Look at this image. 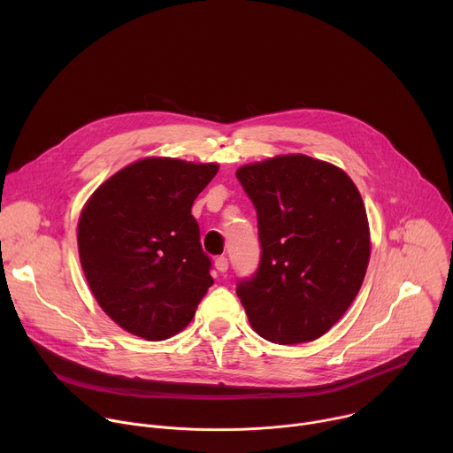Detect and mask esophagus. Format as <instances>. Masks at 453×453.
<instances>
[{
    "instance_id": "34e87169",
    "label": "esophagus",
    "mask_w": 453,
    "mask_h": 453,
    "mask_svg": "<svg viewBox=\"0 0 453 453\" xmlns=\"http://www.w3.org/2000/svg\"><path fill=\"white\" fill-rule=\"evenodd\" d=\"M215 267H217V271H219V273H226V271L229 269L227 257H226V256H219L217 260H215Z\"/></svg>"
}]
</instances>
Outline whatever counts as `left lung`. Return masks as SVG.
I'll use <instances>...</instances> for the list:
<instances>
[{
	"label": "left lung",
	"instance_id": "8db88e82",
	"mask_svg": "<svg viewBox=\"0 0 453 453\" xmlns=\"http://www.w3.org/2000/svg\"><path fill=\"white\" fill-rule=\"evenodd\" d=\"M236 177L254 204L262 256L236 285L252 330L301 344L325 335L357 297L369 264V226L355 182L303 154L245 165Z\"/></svg>",
	"mask_w": 453,
	"mask_h": 453
}]
</instances>
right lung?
Masks as SVG:
<instances>
[{"label":"right lung","instance_id":"obj_1","mask_svg":"<svg viewBox=\"0 0 453 453\" xmlns=\"http://www.w3.org/2000/svg\"><path fill=\"white\" fill-rule=\"evenodd\" d=\"M219 165L147 157L107 179L79 220V254L102 310L147 341L188 326L213 285L191 215Z\"/></svg>","mask_w":453,"mask_h":453}]
</instances>
